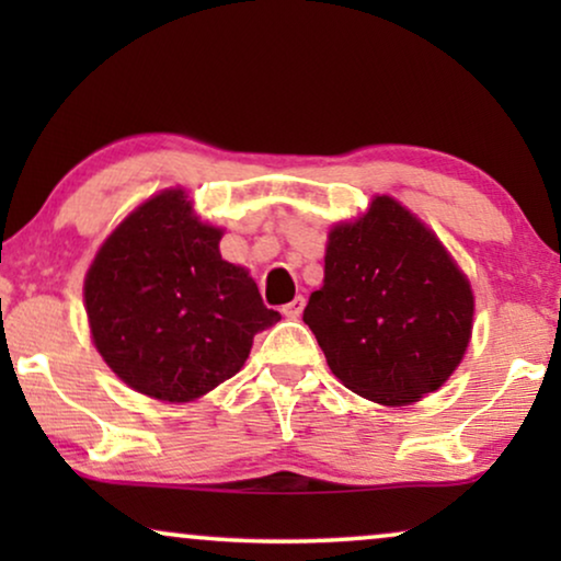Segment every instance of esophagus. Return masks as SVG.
I'll return each mask as SVG.
<instances>
[{"label":"esophagus","instance_id":"esophagus-1","mask_svg":"<svg viewBox=\"0 0 561 561\" xmlns=\"http://www.w3.org/2000/svg\"><path fill=\"white\" fill-rule=\"evenodd\" d=\"M304 306H306V298L304 296H296L294 298V301H290V304H286V306H283V317H288V319H298V317H301V311H304Z\"/></svg>","mask_w":561,"mask_h":561}]
</instances>
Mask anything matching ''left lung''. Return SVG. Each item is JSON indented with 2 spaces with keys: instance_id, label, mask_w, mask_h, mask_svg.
I'll list each match as a JSON object with an SVG mask.
<instances>
[{
  "instance_id": "8db88e82",
  "label": "left lung",
  "mask_w": 561,
  "mask_h": 561,
  "mask_svg": "<svg viewBox=\"0 0 561 561\" xmlns=\"http://www.w3.org/2000/svg\"><path fill=\"white\" fill-rule=\"evenodd\" d=\"M472 290L444 244L390 196L334 227L304 321L352 393L405 405L442 388L472 332Z\"/></svg>"
}]
</instances>
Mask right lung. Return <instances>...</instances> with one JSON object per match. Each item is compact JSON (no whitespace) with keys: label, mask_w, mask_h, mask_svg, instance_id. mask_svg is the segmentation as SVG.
Listing matches in <instances>:
<instances>
[{"label":"right lung","mask_w":561,"mask_h":561,"mask_svg":"<svg viewBox=\"0 0 561 561\" xmlns=\"http://www.w3.org/2000/svg\"><path fill=\"white\" fill-rule=\"evenodd\" d=\"M219 240L183 191H163L114 229L89 267L91 336L137 393L171 403L209 393L280 319L248 271L221 260Z\"/></svg>","instance_id":"obj_1"}]
</instances>
